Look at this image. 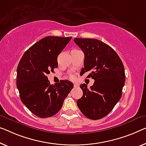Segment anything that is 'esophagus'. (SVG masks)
<instances>
[{"label": "esophagus", "mask_w": 146, "mask_h": 146, "mask_svg": "<svg viewBox=\"0 0 146 146\" xmlns=\"http://www.w3.org/2000/svg\"><path fill=\"white\" fill-rule=\"evenodd\" d=\"M73 86L74 87H78V86H79V84H78L77 83H74Z\"/></svg>", "instance_id": "1"}]
</instances>
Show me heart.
<instances>
[{
	"label": "heart",
	"instance_id": "heart-1",
	"mask_svg": "<svg viewBox=\"0 0 146 146\" xmlns=\"http://www.w3.org/2000/svg\"><path fill=\"white\" fill-rule=\"evenodd\" d=\"M70 78H71V79H74L73 76H71V77H70Z\"/></svg>",
	"mask_w": 146,
	"mask_h": 146
}]
</instances>
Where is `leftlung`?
Masks as SVG:
<instances>
[{"mask_svg": "<svg viewBox=\"0 0 146 146\" xmlns=\"http://www.w3.org/2000/svg\"><path fill=\"white\" fill-rule=\"evenodd\" d=\"M74 42L84 54V73L94 82L90 88L80 85L83 95L77 102L78 108L87 118L98 120L111 111L121 99L125 82L124 66L113 49L94 38H75Z\"/></svg>", "mask_w": 146, "mask_h": 146, "instance_id": "1", "label": "left lung"}]
</instances>
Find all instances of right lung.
Returning a JSON list of instances; mask_svg holds the SVG:
<instances>
[{"mask_svg": "<svg viewBox=\"0 0 146 146\" xmlns=\"http://www.w3.org/2000/svg\"><path fill=\"white\" fill-rule=\"evenodd\" d=\"M72 37L46 36L26 51L17 68V88L22 103L40 118L54 115L73 88L69 80L50 84L47 75L58 67V56Z\"/></svg>", "mask_w": 146, "mask_h": 146, "instance_id": "obj_1", "label": "right lung"}]
</instances>
